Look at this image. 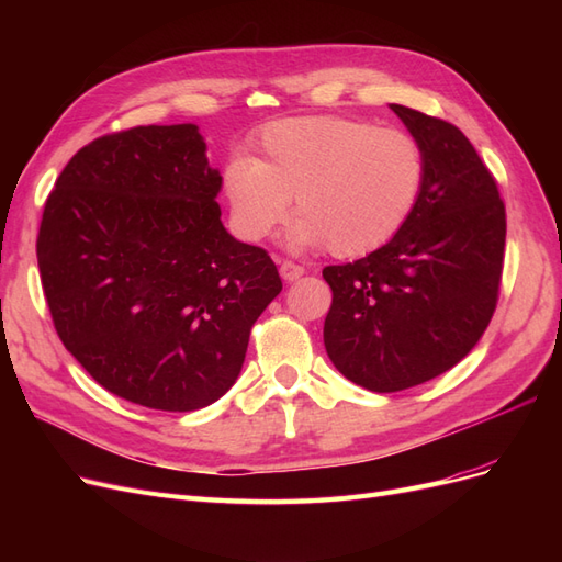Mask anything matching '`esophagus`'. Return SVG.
<instances>
[{"instance_id":"1","label":"esophagus","mask_w":562,"mask_h":562,"mask_svg":"<svg viewBox=\"0 0 562 562\" xmlns=\"http://www.w3.org/2000/svg\"><path fill=\"white\" fill-rule=\"evenodd\" d=\"M279 274H281L283 281L293 283V281H297V279L304 274V267H300V265H295V262L283 260V262L279 265Z\"/></svg>"}]
</instances>
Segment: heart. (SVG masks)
<instances>
[{"label": "heart", "mask_w": 562, "mask_h": 562, "mask_svg": "<svg viewBox=\"0 0 562 562\" xmlns=\"http://www.w3.org/2000/svg\"><path fill=\"white\" fill-rule=\"evenodd\" d=\"M427 182V159L411 133L345 116H297L269 124L255 157L223 171L234 232L258 244L288 217L293 250L326 248L363 258L411 223Z\"/></svg>", "instance_id": "heart-1"}]
</instances>
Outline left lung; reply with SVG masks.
<instances>
[{
	"label": "left lung",
	"mask_w": 562,
	"mask_h": 562,
	"mask_svg": "<svg viewBox=\"0 0 562 562\" xmlns=\"http://www.w3.org/2000/svg\"><path fill=\"white\" fill-rule=\"evenodd\" d=\"M422 145L427 182L396 239L323 279L333 304L323 345L333 366L370 391H403L457 366L497 307L506 215L495 178L443 119L391 105Z\"/></svg>",
	"instance_id": "left-lung-1"
}]
</instances>
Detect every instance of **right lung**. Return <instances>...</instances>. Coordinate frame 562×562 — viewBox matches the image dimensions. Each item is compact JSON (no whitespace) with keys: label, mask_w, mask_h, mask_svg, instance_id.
I'll list each match as a JSON object with an SVG mask.
<instances>
[{"label":"right lung","mask_w":562,"mask_h":562,"mask_svg":"<svg viewBox=\"0 0 562 562\" xmlns=\"http://www.w3.org/2000/svg\"><path fill=\"white\" fill-rule=\"evenodd\" d=\"M223 176L196 124L103 135L48 194L37 262L65 349L110 394L190 413L225 396L277 265L220 220Z\"/></svg>","instance_id":"obj_1"}]
</instances>
